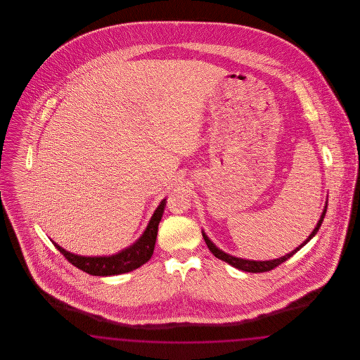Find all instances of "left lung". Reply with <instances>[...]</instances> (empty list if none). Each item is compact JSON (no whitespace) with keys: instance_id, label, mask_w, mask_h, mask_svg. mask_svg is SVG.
Wrapping results in <instances>:
<instances>
[{"instance_id":"left-lung-1","label":"left lung","mask_w":360,"mask_h":360,"mask_svg":"<svg viewBox=\"0 0 360 360\" xmlns=\"http://www.w3.org/2000/svg\"><path fill=\"white\" fill-rule=\"evenodd\" d=\"M326 207H324V210H323V214H321V217H320V220H319V223L316 225V228L313 229V232L309 235L308 239L305 240L301 245H298L294 251H291L290 254H286L285 257H279V259H273V260H248V259H240V257H232V255H228V254H225L224 251L221 250H219L210 240L209 238L206 236L205 233L202 232V236H204V240H205L206 245H207V248L210 250V252L214 255L216 257H219V259H221L224 262H226V263H229L231 266H233V267H236V269H239V270H243V271H247V273H266V271H270V270H273L275 269L276 266H279L281 263H283L285 260H288V259H290L297 251H300L307 243H308L309 240L311 239L317 232H319V229H320V226H321V224L324 221V217H326Z\"/></svg>"}]
</instances>
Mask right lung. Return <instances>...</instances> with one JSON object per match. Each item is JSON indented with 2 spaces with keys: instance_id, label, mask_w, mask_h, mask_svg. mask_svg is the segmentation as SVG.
<instances>
[{
  "instance_id": "obj_1",
  "label": "right lung",
  "mask_w": 360,
  "mask_h": 360,
  "mask_svg": "<svg viewBox=\"0 0 360 360\" xmlns=\"http://www.w3.org/2000/svg\"><path fill=\"white\" fill-rule=\"evenodd\" d=\"M166 200L156 207V210L147 225L144 233L140 236L136 243L131 247L122 250L116 255L110 257H79L63 250L60 245L53 243V245L60 251V254L69 260L72 266L85 271L87 274L97 276H109V275L124 274L132 270H136L144 263H147L154 254L155 241L158 235V225L160 223L162 214L165 212Z\"/></svg>"
}]
</instances>
